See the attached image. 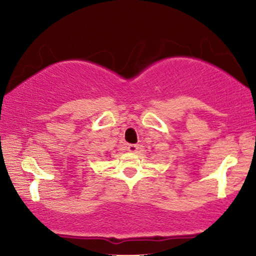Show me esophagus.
Instances as JSON below:
<instances>
[{
	"label": "esophagus",
	"mask_w": 256,
	"mask_h": 256,
	"mask_svg": "<svg viewBox=\"0 0 256 256\" xmlns=\"http://www.w3.org/2000/svg\"><path fill=\"white\" fill-rule=\"evenodd\" d=\"M138 146H136V144H129L128 146V150L130 152H138Z\"/></svg>",
	"instance_id": "obj_1"
}]
</instances>
